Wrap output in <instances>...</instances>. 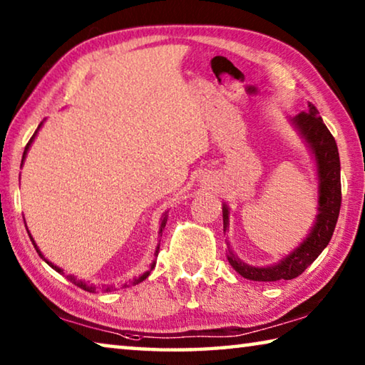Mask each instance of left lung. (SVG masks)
Instances as JSON below:
<instances>
[{"mask_svg": "<svg viewBox=\"0 0 365 365\" xmlns=\"http://www.w3.org/2000/svg\"><path fill=\"white\" fill-rule=\"evenodd\" d=\"M293 125L306 140L307 146L316 158L317 175H319V207L316 224L311 228V233L298 248L289 252L274 265L267 267H255L228 251V262L240 275L255 282H277L292 280L301 275L309 265L319 257L331 240L335 230L339 207H341V180H339V154L336 141L329 128L319 115L317 108L309 103L307 110H302L294 115ZM224 215V232L228 228V207H222Z\"/></svg>", "mask_w": 365, "mask_h": 365, "instance_id": "left-lung-1", "label": "left lung"}]
</instances>
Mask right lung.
<instances>
[{"instance_id":"right-lung-1","label":"right lung","mask_w":365,"mask_h":365,"mask_svg":"<svg viewBox=\"0 0 365 365\" xmlns=\"http://www.w3.org/2000/svg\"><path fill=\"white\" fill-rule=\"evenodd\" d=\"M43 123V122H41ZM41 123H40V125H38V128H36V130H35V133H34V137L32 138H30V141H29V143H27V146H26V150H24V154H22V164H24V159H26V156H27V151H29V148H30V145H32V141L35 140V137H36V133H38V130H40V127H41ZM168 217H169V215L168 214H164L163 215V219H160V225H159V237H163V230H164V227H165V224H168ZM29 235H30V232H29ZM30 240H32V243H34V246H35V250H36V252H38V256L43 259V261H45L48 265H49V267H51V269H54V270H56V272H59V274H64V270L63 269H59L58 267V265H54L53 262H49L48 261V259L45 257V256H43L41 255V251L38 250V246H36L35 245V242H34V238H32V235H30ZM158 252H159V245H158V248H156V252H154V256H158ZM154 265H156V262H153L151 264V269L150 270H148V272H145V274L143 275H140L138 277V279H135L133 280V285H137V283H140V282H143L145 279H148V275H150V272L154 269ZM67 279H69L72 283H76V285L77 287H80V288H82V289H85V292H90V293H95V289H96V287H93V285H88V283H85V282H82V280H77L76 279V277H73V275H67ZM108 289H109V292H110V288L108 287L106 288V292H108Z\"/></svg>"}]
</instances>
